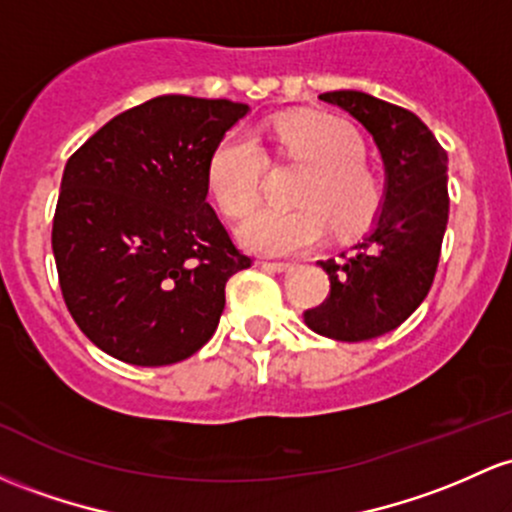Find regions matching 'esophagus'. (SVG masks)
<instances>
[{"instance_id": "esophagus-1", "label": "esophagus", "mask_w": 512, "mask_h": 512, "mask_svg": "<svg viewBox=\"0 0 512 512\" xmlns=\"http://www.w3.org/2000/svg\"><path fill=\"white\" fill-rule=\"evenodd\" d=\"M262 267H265L267 272H277V274H286L294 269V265H289V262H262Z\"/></svg>"}]
</instances>
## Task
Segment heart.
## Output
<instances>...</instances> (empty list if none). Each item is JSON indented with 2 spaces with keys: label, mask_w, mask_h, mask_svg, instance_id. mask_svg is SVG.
<instances>
[{
  "label": "heart",
  "mask_w": 512,
  "mask_h": 512,
  "mask_svg": "<svg viewBox=\"0 0 512 512\" xmlns=\"http://www.w3.org/2000/svg\"><path fill=\"white\" fill-rule=\"evenodd\" d=\"M279 148L308 167L299 209H260L245 218L240 240L262 255H296L316 245L328 230H362L381 204V184L362 162L364 145L350 126L328 116H301L274 128ZM265 155L255 138L233 131L218 140L206 165V184L228 216H245L260 199Z\"/></svg>",
  "instance_id": "obj_1"
}]
</instances>
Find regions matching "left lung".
<instances>
[{"instance_id": "1", "label": "left lung", "mask_w": 512, "mask_h": 512, "mask_svg": "<svg viewBox=\"0 0 512 512\" xmlns=\"http://www.w3.org/2000/svg\"><path fill=\"white\" fill-rule=\"evenodd\" d=\"M347 111L384 162V196L367 235L342 260H320L330 296L303 313L308 328L342 342L391 333L428 296L445 238L447 153L413 111L342 89L318 97Z\"/></svg>"}]
</instances>
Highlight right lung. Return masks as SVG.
Returning <instances> with one entry per match:
<instances>
[{
  "label": "right lung",
  "mask_w": 512,
  "mask_h": 512,
  "mask_svg": "<svg viewBox=\"0 0 512 512\" xmlns=\"http://www.w3.org/2000/svg\"><path fill=\"white\" fill-rule=\"evenodd\" d=\"M247 111L165 94L114 116L67 160L53 255L67 311L106 355L162 367L216 333L226 282L250 257L206 199V165Z\"/></svg>",
  "instance_id": "add662e5"
}]
</instances>
